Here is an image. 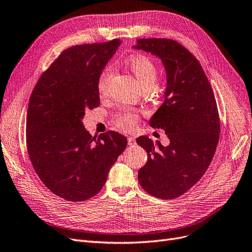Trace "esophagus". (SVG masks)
I'll return each mask as SVG.
<instances>
[{
	"label": "esophagus",
	"mask_w": 252,
	"mask_h": 252,
	"mask_svg": "<svg viewBox=\"0 0 252 252\" xmlns=\"http://www.w3.org/2000/svg\"><path fill=\"white\" fill-rule=\"evenodd\" d=\"M127 143H128V145H134L135 144V139L133 137H128L127 138Z\"/></svg>",
	"instance_id": "esophagus-1"
}]
</instances>
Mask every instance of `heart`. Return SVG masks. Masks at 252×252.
Instances as JSON below:
<instances>
[{"mask_svg": "<svg viewBox=\"0 0 252 252\" xmlns=\"http://www.w3.org/2000/svg\"><path fill=\"white\" fill-rule=\"evenodd\" d=\"M126 67L132 72L143 90H149L155 84L158 77V67L156 63L145 56H133L126 61ZM113 74L112 67H106L97 79V91L101 94H106L109 82ZM139 122V117L132 111H123L117 117L116 124L123 129L134 127Z\"/></svg>", "mask_w": 252, "mask_h": 252, "instance_id": "obj_1", "label": "heart"}]
</instances>
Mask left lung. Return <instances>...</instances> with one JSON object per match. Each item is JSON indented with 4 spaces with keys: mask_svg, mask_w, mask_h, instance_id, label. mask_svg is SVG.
I'll use <instances>...</instances> for the list:
<instances>
[{
    "mask_svg": "<svg viewBox=\"0 0 252 252\" xmlns=\"http://www.w3.org/2000/svg\"><path fill=\"white\" fill-rule=\"evenodd\" d=\"M134 48L158 57L165 67V101L149 124L170 140L162 146L147 136L137 138L148 156L139 183L158 199H176L203 177L214 157L220 132L215 96L199 61L178 42L139 39Z\"/></svg>",
    "mask_w": 252,
    "mask_h": 252,
    "instance_id": "left-lung-1",
    "label": "left lung"
}]
</instances>
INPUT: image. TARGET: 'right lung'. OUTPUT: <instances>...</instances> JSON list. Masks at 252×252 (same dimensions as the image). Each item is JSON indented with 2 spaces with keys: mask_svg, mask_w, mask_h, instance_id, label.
<instances>
[{
  "mask_svg": "<svg viewBox=\"0 0 252 252\" xmlns=\"http://www.w3.org/2000/svg\"><path fill=\"white\" fill-rule=\"evenodd\" d=\"M110 42L63 50L41 75L27 113V147L35 172L61 198L82 202L99 192L126 147L113 130L93 137L82 119L100 105L97 79L120 45Z\"/></svg>",
  "mask_w": 252,
  "mask_h": 252,
  "instance_id": "obj_1",
  "label": "right lung"
}]
</instances>
